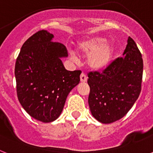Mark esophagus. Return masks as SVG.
<instances>
[{"label": "esophagus", "instance_id": "1", "mask_svg": "<svg viewBox=\"0 0 153 153\" xmlns=\"http://www.w3.org/2000/svg\"><path fill=\"white\" fill-rule=\"evenodd\" d=\"M86 80H87V77H86V76L84 74H81V75H80L81 82H86Z\"/></svg>", "mask_w": 153, "mask_h": 153}]
</instances>
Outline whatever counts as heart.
Here are the masks:
<instances>
[{"instance_id": "obj_1", "label": "heart", "mask_w": 153, "mask_h": 153, "mask_svg": "<svg viewBox=\"0 0 153 153\" xmlns=\"http://www.w3.org/2000/svg\"><path fill=\"white\" fill-rule=\"evenodd\" d=\"M76 51L87 54L86 63L90 68L101 70L107 67L114 55V44L103 36H93L80 41L76 46ZM71 57L74 58V55Z\"/></svg>"}]
</instances>
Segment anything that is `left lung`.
<instances>
[{"label":"left lung","mask_w":153,"mask_h":153,"mask_svg":"<svg viewBox=\"0 0 153 153\" xmlns=\"http://www.w3.org/2000/svg\"><path fill=\"white\" fill-rule=\"evenodd\" d=\"M143 71L141 53L129 36L123 57L112 62L102 73L88 74V102L93 117L105 124L123 118L140 96Z\"/></svg>","instance_id":"8db88e82"}]
</instances>
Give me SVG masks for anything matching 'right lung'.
Returning <instances> with one entry per match:
<instances>
[{"mask_svg":"<svg viewBox=\"0 0 153 153\" xmlns=\"http://www.w3.org/2000/svg\"><path fill=\"white\" fill-rule=\"evenodd\" d=\"M53 38L44 30L32 35L23 44L14 70L19 102L43 123L60 117L67 96L80 80V70L65 69L61 58L68 56L67 48Z\"/></svg>","mask_w":153,"mask_h":153,"instance_id":"obj_1","label":"right lung"}]
</instances>
